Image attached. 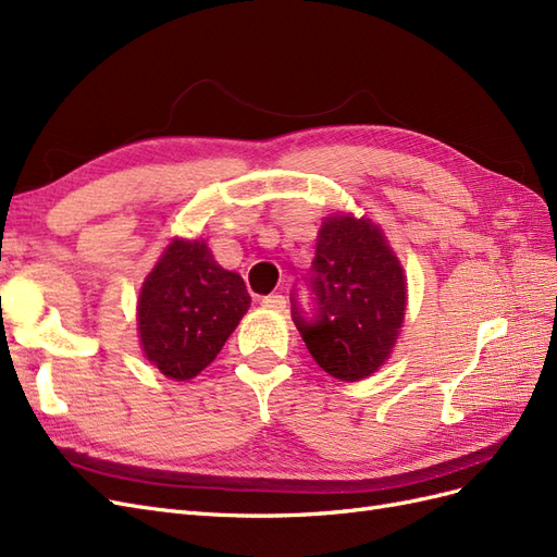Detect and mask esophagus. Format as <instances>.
Here are the masks:
<instances>
[{
    "instance_id": "34e87169",
    "label": "esophagus",
    "mask_w": 557,
    "mask_h": 557,
    "mask_svg": "<svg viewBox=\"0 0 557 557\" xmlns=\"http://www.w3.org/2000/svg\"><path fill=\"white\" fill-rule=\"evenodd\" d=\"M262 307L281 311V309H285V297L283 295H267V297H262Z\"/></svg>"
}]
</instances>
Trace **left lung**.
Returning <instances> with one entry per match:
<instances>
[{
	"label": "left lung",
	"instance_id": "1",
	"mask_svg": "<svg viewBox=\"0 0 557 557\" xmlns=\"http://www.w3.org/2000/svg\"><path fill=\"white\" fill-rule=\"evenodd\" d=\"M309 309L293 290V321L327 374L358 382L388 358L405 315V276L382 232L366 218H327L315 244Z\"/></svg>",
	"mask_w": 557,
	"mask_h": 557
}]
</instances>
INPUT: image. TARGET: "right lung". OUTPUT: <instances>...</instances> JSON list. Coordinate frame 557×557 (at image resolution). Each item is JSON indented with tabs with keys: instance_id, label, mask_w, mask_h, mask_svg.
I'll list each match as a JSON object with an SVG mask.
<instances>
[{
	"instance_id": "add662e5",
	"label": "right lung",
	"mask_w": 557,
	"mask_h": 557,
	"mask_svg": "<svg viewBox=\"0 0 557 557\" xmlns=\"http://www.w3.org/2000/svg\"><path fill=\"white\" fill-rule=\"evenodd\" d=\"M250 307L244 278L222 269L203 242H175L147 276L138 299L145 356L171 380L210 366Z\"/></svg>"
}]
</instances>
